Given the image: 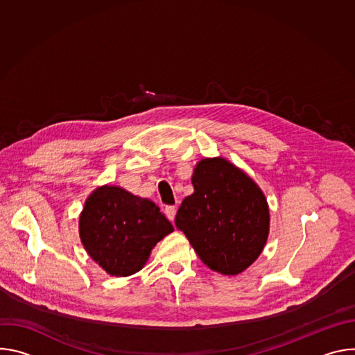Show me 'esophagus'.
Instances as JSON below:
<instances>
[{"instance_id": "34e87169", "label": "esophagus", "mask_w": 355, "mask_h": 355, "mask_svg": "<svg viewBox=\"0 0 355 355\" xmlns=\"http://www.w3.org/2000/svg\"><path fill=\"white\" fill-rule=\"evenodd\" d=\"M175 212H177V208H175V207H166V209H164L166 216H167V218H168V220H171V222H174Z\"/></svg>"}]
</instances>
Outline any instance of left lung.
Instances as JSON below:
<instances>
[{
	"instance_id": "obj_1",
	"label": "left lung",
	"mask_w": 355,
	"mask_h": 355,
	"mask_svg": "<svg viewBox=\"0 0 355 355\" xmlns=\"http://www.w3.org/2000/svg\"><path fill=\"white\" fill-rule=\"evenodd\" d=\"M193 193L177 212L175 226L205 266L237 275L254 263L267 243L270 211L261 188L223 157L200 160Z\"/></svg>"
}]
</instances>
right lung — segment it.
Listing matches in <instances>:
<instances>
[{"label": "right lung", "mask_w": 355, "mask_h": 355, "mask_svg": "<svg viewBox=\"0 0 355 355\" xmlns=\"http://www.w3.org/2000/svg\"><path fill=\"white\" fill-rule=\"evenodd\" d=\"M78 227L88 256L112 277L140 271L153 247L174 230L155 202L115 185L92 191Z\"/></svg>", "instance_id": "1"}]
</instances>
